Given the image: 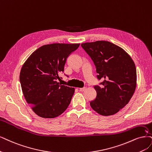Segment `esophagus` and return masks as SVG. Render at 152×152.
Masks as SVG:
<instances>
[{"mask_svg":"<svg viewBox=\"0 0 152 152\" xmlns=\"http://www.w3.org/2000/svg\"><path fill=\"white\" fill-rule=\"evenodd\" d=\"M86 89V88L85 87H84V88H80V91H84Z\"/></svg>","mask_w":152,"mask_h":152,"instance_id":"esophagus-1","label":"esophagus"}]
</instances>
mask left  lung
<instances>
[{"instance_id":"obj_1","label":"left lung","mask_w":152,"mask_h":152,"mask_svg":"<svg viewBox=\"0 0 152 152\" xmlns=\"http://www.w3.org/2000/svg\"><path fill=\"white\" fill-rule=\"evenodd\" d=\"M96 66V98L91 107L101 115H113L128 103L137 86V70L132 58L124 49L108 41L81 44Z\"/></svg>"}]
</instances>
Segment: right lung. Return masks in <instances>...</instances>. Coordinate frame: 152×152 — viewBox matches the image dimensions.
Returning a JSON list of instances; mask_svg holds the SVG:
<instances>
[{
  "instance_id": "obj_1",
  "label": "right lung",
  "mask_w": 152,
  "mask_h": 152,
  "mask_svg": "<svg viewBox=\"0 0 152 152\" xmlns=\"http://www.w3.org/2000/svg\"><path fill=\"white\" fill-rule=\"evenodd\" d=\"M80 44L54 43L33 52L22 66L20 82L24 98L34 113L54 118L68 107L75 88L61 85L59 74L64 71L69 55Z\"/></svg>"
}]
</instances>
